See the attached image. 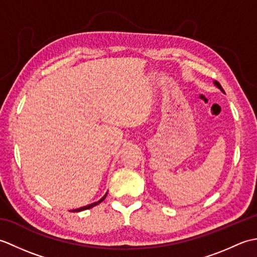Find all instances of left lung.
I'll use <instances>...</instances> for the list:
<instances>
[{
	"instance_id": "left-lung-1",
	"label": "left lung",
	"mask_w": 257,
	"mask_h": 257,
	"mask_svg": "<svg viewBox=\"0 0 257 257\" xmlns=\"http://www.w3.org/2000/svg\"><path fill=\"white\" fill-rule=\"evenodd\" d=\"M214 84H215V85H216L217 87H219V88H220V89H221V90H222L223 92H224V90H223V89H222V87H221V85H220L219 83H217V81H214Z\"/></svg>"
}]
</instances>
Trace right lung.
I'll return each instance as SVG.
<instances>
[{
    "instance_id": "1",
    "label": "right lung",
    "mask_w": 257,
    "mask_h": 257,
    "mask_svg": "<svg viewBox=\"0 0 257 257\" xmlns=\"http://www.w3.org/2000/svg\"><path fill=\"white\" fill-rule=\"evenodd\" d=\"M107 195V194H106ZM106 195L105 196H102V198L98 201V202H95V203H92V204H89V205H87V206H83V207H79V209H76V210H74V212H79V211H84V210H88V209H90V207H94L95 205H97V204H99L100 202H102L103 200H105V198H106Z\"/></svg>"
}]
</instances>
